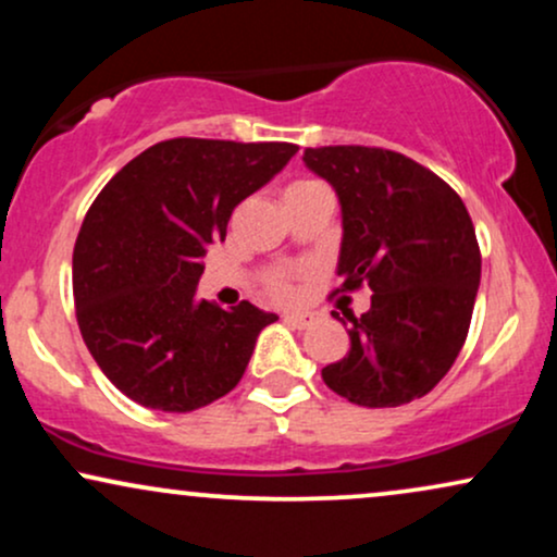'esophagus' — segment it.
<instances>
[{
  "instance_id": "1",
  "label": "esophagus",
  "mask_w": 557,
  "mask_h": 557,
  "mask_svg": "<svg viewBox=\"0 0 557 557\" xmlns=\"http://www.w3.org/2000/svg\"><path fill=\"white\" fill-rule=\"evenodd\" d=\"M285 322L293 324V327H298V330H306L311 322H314V317L304 314V311H290V314H285Z\"/></svg>"
}]
</instances>
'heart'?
I'll return each instance as SVG.
<instances>
[{"instance_id":"heart-1","label":"heart","mask_w":557,"mask_h":557,"mask_svg":"<svg viewBox=\"0 0 557 557\" xmlns=\"http://www.w3.org/2000/svg\"><path fill=\"white\" fill-rule=\"evenodd\" d=\"M311 185H322V183L309 181V177H306V181H296L287 185V190H304V188H311ZM304 277H306V270H300V267H272V270L261 274V283H264V290L270 293L272 298L287 300L296 296L298 283Z\"/></svg>"}]
</instances>
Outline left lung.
Returning <instances> with one entry per match:
<instances>
[{"instance_id": "obj_1", "label": "left lung", "mask_w": 557, "mask_h": 557, "mask_svg": "<svg viewBox=\"0 0 557 557\" xmlns=\"http://www.w3.org/2000/svg\"><path fill=\"white\" fill-rule=\"evenodd\" d=\"M304 162L343 207V283L332 296L363 285L374 293L367 314L343 311L350 350L322 369L324 385L367 408L424 398L461 354L482 277L461 196L424 164L380 146H319Z\"/></svg>"}]
</instances>
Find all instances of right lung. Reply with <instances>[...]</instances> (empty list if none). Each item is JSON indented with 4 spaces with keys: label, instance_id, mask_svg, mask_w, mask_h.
I'll use <instances>...</instances> for the list:
<instances>
[{
    "label": "right lung",
    "instance_id": "add662e5",
    "mask_svg": "<svg viewBox=\"0 0 557 557\" xmlns=\"http://www.w3.org/2000/svg\"><path fill=\"white\" fill-rule=\"evenodd\" d=\"M296 151L285 140H159L94 198L73 251L75 317L127 398L188 413L238 385L277 317L248 300L230 311L196 300L201 259L225 240L233 209Z\"/></svg>",
    "mask_w": 557,
    "mask_h": 557
}]
</instances>
